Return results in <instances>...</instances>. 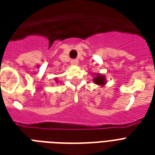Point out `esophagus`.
<instances>
[{
  "label": "esophagus",
  "mask_w": 155,
  "mask_h": 155,
  "mask_svg": "<svg viewBox=\"0 0 155 155\" xmlns=\"http://www.w3.org/2000/svg\"><path fill=\"white\" fill-rule=\"evenodd\" d=\"M71 63L73 65H76V64H78V60L77 59H72V60L71 61Z\"/></svg>",
  "instance_id": "esophagus-1"
}]
</instances>
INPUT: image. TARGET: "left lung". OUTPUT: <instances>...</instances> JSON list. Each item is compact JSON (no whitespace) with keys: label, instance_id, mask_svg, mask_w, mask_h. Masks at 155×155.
<instances>
[{"label":"left lung","instance_id":"obj_1","mask_svg":"<svg viewBox=\"0 0 155 155\" xmlns=\"http://www.w3.org/2000/svg\"><path fill=\"white\" fill-rule=\"evenodd\" d=\"M94 82L97 84H105V80H104V76H102V75H98V76L94 78Z\"/></svg>","mask_w":155,"mask_h":155}]
</instances>
